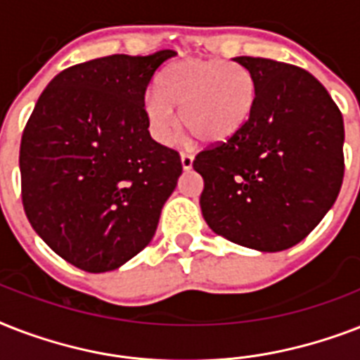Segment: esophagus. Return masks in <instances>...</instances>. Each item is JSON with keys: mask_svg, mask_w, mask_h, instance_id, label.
<instances>
[{"mask_svg": "<svg viewBox=\"0 0 360 360\" xmlns=\"http://www.w3.org/2000/svg\"><path fill=\"white\" fill-rule=\"evenodd\" d=\"M192 162H194V157H192V155L181 153V164H183V169H191Z\"/></svg>", "mask_w": 360, "mask_h": 360, "instance_id": "esophagus-1", "label": "esophagus"}]
</instances>
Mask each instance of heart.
<instances>
[{"label": "heart", "instance_id": "obj_1", "mask_svg": "<svg viewBox=\"0 0 360 360\" xmlns=\"http://www.w3.org/2000/svg\"><path fill=\"white\" fill-rule=\"evenodd\" d=\"M141 101L155 141L168 143L181 124L209 146L226 143L245 129L256 104V84L243 67L220 59H188L166 67Z\"/></svg>", "mask_w": 360, "mask_h": 360}]
</instances>
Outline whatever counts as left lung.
Returning <instances> with one entry per match:
<instances>
[{"instance_id":"obj_1","label":"left lung","mask_w":360,"mask_h":360,"mask_svg":"<svg viewBox=\"0 0 360 360\" xmlns=\"http://www.w3.org/2000/svg\"><path fill=\"white\" fill-rule=\"evenodd\" d=\"M256 84L250 120L236 138L196 155L209 228L246 248L301 243L338 198L344 120L308 70L265 58L233 59Z\"/></svg>"}]
</instances>
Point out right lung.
<instances>
[{
  "mask_svg": "<svg viewBox=\"0 0 360 360\" xmlns=\"http://www.w3.org/2000/svg\"><path fill=\"white\" fill-rule=\"evenodd\" d=\"M174 50L114 53L61 70L20 143L25 217L58 256L114 271L151 243L183 174L179 153L153 140L141 101Z\"/></svg>",
  "mask_w": 360,
  "mask_h": 360,
  "instance_id": "right-lung-1",
  "label": "right lung"
}]
</instances>
